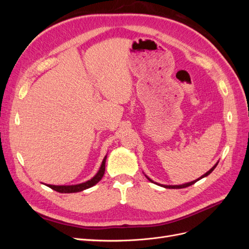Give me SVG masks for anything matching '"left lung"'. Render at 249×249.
<instances>
[{"mask_svg": "<svg viewBox=\"0 0 249 249\" xmlns=\"http://www.w3.org/2000/svg\"><path fill=\"white\" fill-rule=\"evenodd\" d=\"M217 164L218 163H216L215 165H214V166L212 167V168H211L208 172H206L205 173V175H203L202 177H200L199 178H197V179H195V180H193V182H190V183H187V184H184V185H178V186H166V185H161V186H163V187H165V188H169V189H170V188H172V189H182V188H186V187H189V186H191V185H193V184H195V183H196L197 182V180H199L200 178H205V177H207V176H209L210 175V173L211 172H212L215 168H216V166H217ZM146 177V176H145ZM147 178V177H146ZM147 179L149 180V182H153V180L152 179H150L149 178H147Z\"/></svg>", "mask_w": 249, "mask_h": 249, "instance_id": "left-lung-1", "label": "left lung"}]
</instances>
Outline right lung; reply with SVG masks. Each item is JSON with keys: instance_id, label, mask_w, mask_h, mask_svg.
<instances>
[{"instance_id": "obj_1", "label": "right lung", "mask_w": 249, "mask_h": 249, "mask_svg": "<svg viewBox=\"0 0 249 249\" xmlns=\"http://www.w3.org/2000/svg\"><path fill=\"white\" fill-rule=\"evenodd\" d=\"M106 159H107V156L104 158L103 163L101 165V168L99 170V172L96 173V175L91 178L87 180L85 183H82L79 185H72V186H55V185H48V187H50L51 189L55 190L57 192L60 193H74V192H80L83 191L85 189H88V188L94 186L95 184H97L102 179V178L104 177V173H105V164H106Z\"/></svg>"}]
</instances>
